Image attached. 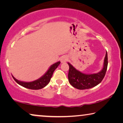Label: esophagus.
Wrapping results in <instances>:
<instances>
[{"label": "esophagus", "instance_id": "1", "mask_svg": "<svg viewBox=\"0 0 123 123\" xmlns=\"http://www.w3.org/2000/svg\"><path fill=\"white\" fill-rule=\"evenodd\" d=\"M68 57L67 56H63L62 58H60V62H61L62 63H65L68 60Z\"/></svg>", "mask_w": 123, "mask_h": 123}]
</instances>
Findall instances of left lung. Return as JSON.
Returning <instances> with one entry per match:
<instances>
[{"instance_id":"1","label":"left lung","mask_w":123,"mask_h":123,"mask_svg":"<svg viewBox=\"0 0 123 123\" xmlns=\"http://www.w3.org/2000/svg\"><path fill=\"white\" fill-rule=\"evenodd\" d=\"M68 64L69 67L68 80L72 86L78 90H85L92 88L101 83L105 77L108 64L107 51H106L103 67L102 69L97 73H83L75 69L69 63H68Z\"/></svg>"}]
</instances>
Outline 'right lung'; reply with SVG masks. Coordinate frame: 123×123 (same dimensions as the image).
Masks as SVG:
<instances>
[{"label":"right lung","mask_w":123,"mask_h":123,"mask_svg":"<svg viewBox=\"0 0 123 123\" xmlns=\"http://www.w3.org/2000/svg\"><path fill=\"white\" fill-rule=\"evenodd\" d=\"M60 64V62H58L54 64L51 65L43 76H41L37 80L32 82L21 81V80H17L12 75L15 81L18 85L22 86V87L28 89H31V90H40V89L43 88V87H45L46 86L48 85L52 76H53L54 72L57 68V67Z\"/></svg>","instance_id":"right-lung-1"}]
</instances>
